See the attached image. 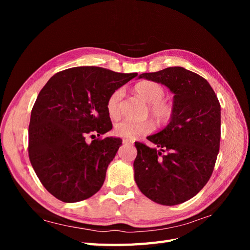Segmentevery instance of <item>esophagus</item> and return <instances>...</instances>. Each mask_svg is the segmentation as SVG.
I'll return each mask as SVG.
<instances>
[{
	"mask_svg": "<svg viewBox=\"0 0 250 250\" xmlns=\"http://www.w3.org/2000/svg\"><path fill=\"white\" fill-rule=\"evenodd\" d=\"M123 144L124 145H132V143L129 140H126V139L123 140Z\"/></svg>",
	"mask_w": 250,
	"mask_h": 250,
	"instance_id": "obj_1",
	"label": "esophagus"
}]
</instances>
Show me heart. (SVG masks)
Here are the masks:
<instances>
[{"label":"heart","mask_w":250,"mask_h":250,"mask_svg":"<svg viewBox=\"0 0 250 250\" xmlns=\"http://www.w3.org/2000/svg\"><path fill=\"white\" fill-rule=\"evenodd\" d=\"M134 92L142 99L149 103V112L161 122L168 121L172 116V105L164 99L166 95V88L163 84L153 80H144L137 83L134 86ZM124 92L122 88H118L112 92L107 99L106 109L110 118L116 119L120 115V105ZM154 126L150 121H137L123 120L116 123L115 132L121 138L128 140H135L141 135L149 134L153 131Z\"/></svg>","instance_id":"1"}]
</instances>
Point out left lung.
<instances>
[{
    "mask_svg": "<svg viewBox=\"0 0 250 250\" xmlns=\"http://www.w3.org/2000/svg\"><path fill=\"white\" fill-rule=\"evenodd\" d=\"M140 78L165 84L174 100L170 123L147 138L157 148L135 142V183L152 201L176 206L194 197L214 171L221 138L220 103L206 79L181 66Z\"/></svg>",
    "mask_w": 250,
    "mask_h": 250,
    "instance_id": "1",
    "label": "left lung"
}]
</instances>
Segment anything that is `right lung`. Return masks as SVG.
Returning <instances> with one entry per match:
<instances>
[{
    "mask_svg": "<svg viewBox=\"0 0 250 250\" xmlns=\"http://www.w3.org/2000/svg\"><path fill=\"white\" fill-rule=\"evenodd\" d=\"M137 73L77 66L56 73L40 92L29 124L30 163L46 190L78 202L100 190L122 140L100 137L112 128L108 97ZM90 135L94 140L86 143Z\"/></svg>",
    "mask_w": 250,
    "mask_h": 250,
    "instance_id": "1",
    "label": "right lung"
}]
</instances>
